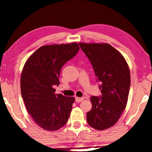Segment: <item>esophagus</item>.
<instances>
[{
    "instance_id": "esophagus-1",
    "label": "esophagus",
    "mask_w": 152,
    "mask_h": 152,
    "mask_svg": "<svg viewBox=\"0 0 152 152\" xmlns=\"http://www.w3.org/2000/svg\"><path fill=\"white\" fill-rule=\"evenodd\" d=\"M84 99L83 98H80V97H76L75 98V101L76 102H82V101H83Z\"/></svg>"
}]
</instances>
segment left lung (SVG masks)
Returning <instances> with one entry per match:
<instances>
[{"mask_svg": "<svg viewBox=\"0 0 152 152\" xmlns=\"http://www.w3.org/2000/svg\"><path fill=\"white\" fill-rule=\"evenodd\" d=\"M79 44L91 61L102 93L101 97H91L92 109L87 113V122L96 130L107 129L118 121L127 106L129 68L121 53L109 43Z\"/></svg>", "mask_w": 152, "mask_h": 152, "instance_id": "8db88e82", "label": "left lung"}]
</instances>
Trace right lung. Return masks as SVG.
<instances>
[{"instance_id": "1", "label": "right lung", "mask_w": 152, "mask_h": 152, "mask_svg": "<svg viewBox=\"0 0 152 152\" xmlns=\"http://www.w3.org/2000/svg\"><path fill=\"white\" fill-rule=\"evenodd\" d=\"M80 50L77 43L46 45L29 56L20 76V91L36 124L50 132L66 125L75 99L56 94L61 68Z\"/></svg>"}]
</instances>
